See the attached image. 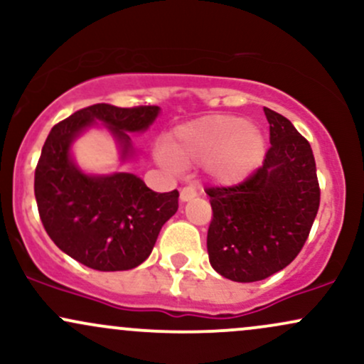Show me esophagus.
Segmentation results:
<instances>
[{
    "label": "esophagus",
    "mask_w": 364,
    "mask_h": 364,
    "mask_svg": "<svg viewBox=\"0 0 364 364\" xmlns=\"http://www.w3.org/2000/svg\"><path fill=\"white\" fill-rule=\"evenodd\" d=\"M193 196H196V190L193 186L181 188V193H179V198H181V202H188V200H191Z\"/></svg>",
    "instance_id": "esophagus-1"
}]
</instances>
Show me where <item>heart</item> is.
Instances as JSON below:
<instances>
[{"label": "heart", "mask_w": 364, "mask_h": 364, "mask_svg": "<svg viewBox=\"0 0 364 364\" xmlns=\"http://www.w3.org/2000/svg\"><path fill=\"white\" fill-rule=\"evenodd\" d=\"M166 150L168 154L159 157L171 169L207 162V171L217 181L237 183L262 164L265 140L245 118L217 114L174 129Z\"/></svg>", "instance_id": "heart-1"}]
</instances>
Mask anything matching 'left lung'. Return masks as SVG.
<instances>
[{
  "instance_id": "left-lung-1",
  "label": "left lung",
  "mask_w": 364,
  "mask_h": 364,
  "mask_svg": "<svg viewBox=\"0 0 364 364\" xmlns=\"http://www.w3.org/2000/svg\"><path fill=\"white\" fill-rule=\"evenodd\" d=\"M270 147L263 164L237 185L210 186V265L236 282L270 277L298 257L320 207L313 150L282 114L263 107Z\"/></svg>"
}]
</instances>
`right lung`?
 <instances>
[{
    "label": "right lung",
    "instance_id": "right-lung-1",
    "mask_svg": "<svg viewBox=\"0 0 364 364\" xmlns=\"http://www.w3.org/2000/svg\"><path fill=\"white\" fill-rule=\"evenodd\" d=\"M157 114V106L94 104L54 124L46 139L34 176L41 220L54 245L85 267L116 272L147 260L162 225L176 214L179 193H157L129 173L87 176L70 159V144L101 121L128 156V132H144Z\"/></svg>",
    "mask_w": 364,
    "mask_h": 364
}]
</instances>
